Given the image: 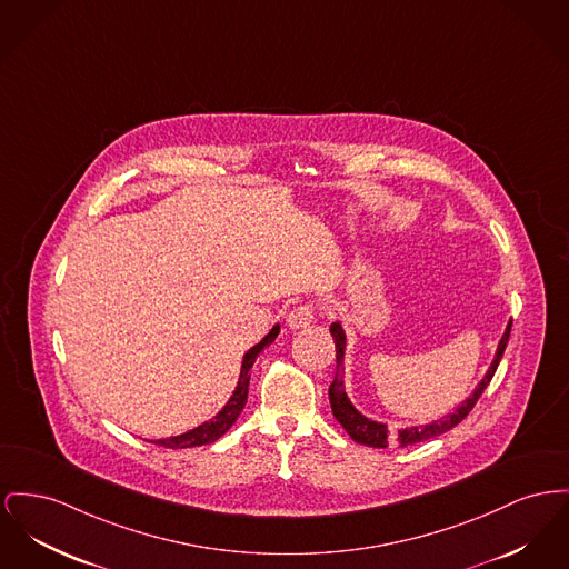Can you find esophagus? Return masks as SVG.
<instances>
[{"mask_svg":"<svg viewBox=\"0 0 569 569\" xmlns=\"http://www.w3.org/2000/svg\"><path fill=\"white\" fill-rule=\"evenodd\" d=\"M313 322V307L311 305H301V307H295L288 316H286V325L297 331V329H305Z\"/></svg>","mask_w":569,"mask_h":569,"instance_id":"obj_1","label":"esophagus"}]
</instances>
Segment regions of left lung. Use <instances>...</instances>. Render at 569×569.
I'll return each instance as SVG.
<instances>
[{
    "instance_id": "1",
    "label": "left lung",
    "mask_w": 569,
    "mask_h": 569,
    "mask_svg": "<svg viewBox=\"0 0 569 569\" xmlns=\"http://www.w3.org/2000/svg\"><path fill=\"white\" fill-rule=\"evenodd\" d=\"M509 333H511V322L507 325L505 333H502L501 341L497 346V355L490 363V368L486 371V376L481 378V382L475 387V391L468 396L467 400L462 401L453 412H449L447 417L432 421V423H426V426H412V428H403L398 430V435L389 432V428L380 421H373L368 419L366 415H361L350 398L346 396V389H343V352H346V333L341 329L339 322L331 325V335H333L335 341V357H337V369H335V380L329 387V400H331V408H333V417L341 423V428L350 435V438L355 442H361V445H368V447H378V449H385L389 447L393 440L406 447V445H415V442H421V440H428V438H435L438 435H445L447 430L456 428L462 419H467L468 412L472 410V406L477 403V400L481 398V393L486 391V387L490 385L495 371L501 363L502 352L507 348V341H509Z\"/></svg>"
}]
</instances>
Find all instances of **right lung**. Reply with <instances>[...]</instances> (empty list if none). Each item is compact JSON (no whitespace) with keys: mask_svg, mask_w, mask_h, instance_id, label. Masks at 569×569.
<instances>
[{"mask_svg":"<svg viewBox=\"0 0 569 569\" xmlns=\"http://www.w3.org/2000/svg\"><path fill=\"white\" fill-rule=\"evenodd\" d=\"M279 335V325H274L267 337L262 341H258L253 348H249L242 357V366H240V376H238V385H236L232 398L228 403L210 419L203 421L198 428L184 432V435L169 436V438H159V440H150L159 447H168V449H189V447H200V445H210L217 438L226 435L236 423V419L240 417L244 403H247V393H249V378H251V368L256 363V359L260 357V352L274 341V337Z\"/></svg>","mask_w":569,"mask_h":569,"instance_id":"obj_1","label":"right lung"}]
</instances>
